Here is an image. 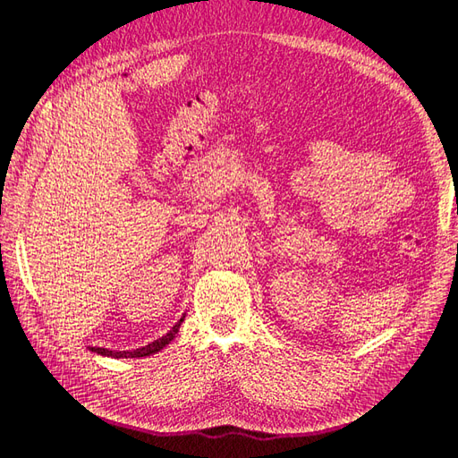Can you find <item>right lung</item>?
Instances as JSON below:
<instances>
[{
    "label": "right lung",
    "instance_id": "add662e5",
    "mask_svg": "<svg viewBox=\"0 0 458 458\" xmlns=\"http://www.w3.org/2000/svg\"><path fill=\"white\" fill-rule=\"evenodd\" d=\"M183 318H185V315L179 318V321L172 327V330L170 332H165V335L162 336V338H158V340H155V342H150L148 345H143V348H137V350H133V352H113V350H106V348H89L93 353H97V355H105V357H114V359H130V357H147V355H152V353H157V352H160V350H164L165 345H168L174 338H175V335L179 332V327H182V323H183Z\"/></svg>",
    "mask_w": 458,
    "mask_h": 458
}]
</instances>
